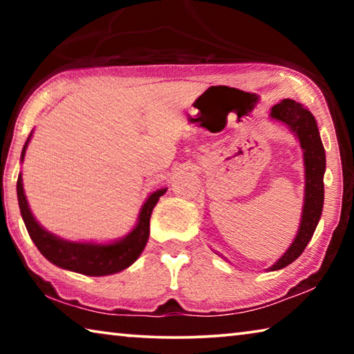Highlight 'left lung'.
Masks as SVG:
<instances>
[{
	"mask_svg": "<svg viewBox=\"0 0 354 354\" xmlns=\"http://www.w3.org/2000/svg\"><path fill=\"white\" fill-rule=\"evenodd\" d=\"M270 115L286 123L298 136L304 151V169H306L304 171L306 173V194H304L301 225L290 248L270 267V270H279L295 261L313 239L323 209V196H325L323 175H325L326 159L317 122L309 109L293 100H283L279 104L272 107Z\"/></svg>",
	"mask_w": 354,
	"mask_h": 354,
	"instance_id": "obj_1",
	"label": "left lung"
}]
</instances>
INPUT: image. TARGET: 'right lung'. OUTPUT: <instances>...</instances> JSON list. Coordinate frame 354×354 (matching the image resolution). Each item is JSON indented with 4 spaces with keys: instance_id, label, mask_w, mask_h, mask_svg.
<instances>
[{
    "instance_id": "1",
    "label": "right lung",
    "mask_w": 354,
    "mask_h": 354,
    "mask_svg": "<svg viewBox=\"0 0 354 354\" xmlns=\"http://www.w3.org/2000/svg\"><path fill=\"white\" fill-rule=\"evenodd\" d=\"M31 137V136H29ZM29 137L23 147L21 159L25 158V151L29 142ZM167 189H160L149 195L145 205H143L139 217V223L134 231L122 241L111 245H97V243H77L62 241L56 236L45 231L29 211L25 192H23L21 175L17 179V195H19V205L23 221H25L29 237L32 239L35 247L44 254L48 261L61 268H67L71 272H77L87 277H104L122 272L128 268L145 248L149 236V217Z\"/></svg>"
}]
</instances>
